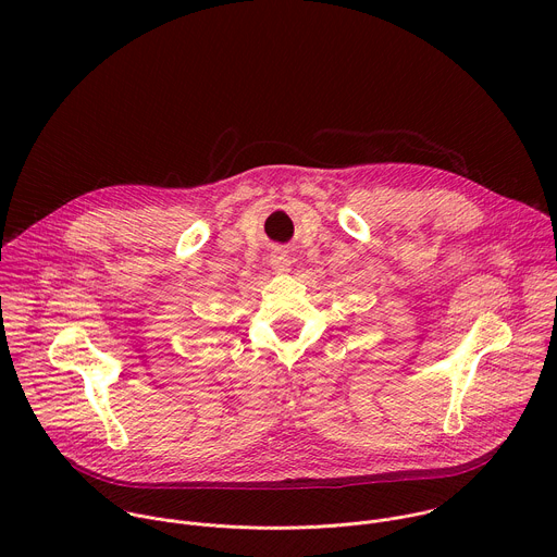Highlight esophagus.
<instances>
[{
    "instance_id": "34e87169",
    "label": "esophagus",
    "mask_w": 557,
    "mask_h": 557,
    "mask_svg": "<svg viewBox=\"0 0 557 557\" xmlns=\"http://www.w3.org/2000/svg\"><path fill=\"white\" fill-rule=\"evenodd\" d=\"M271 267H273L277 273H284V271H288V267H290V258H288L284 251H275V253L271 256Z\"/></svg>"
}]
</instances>
